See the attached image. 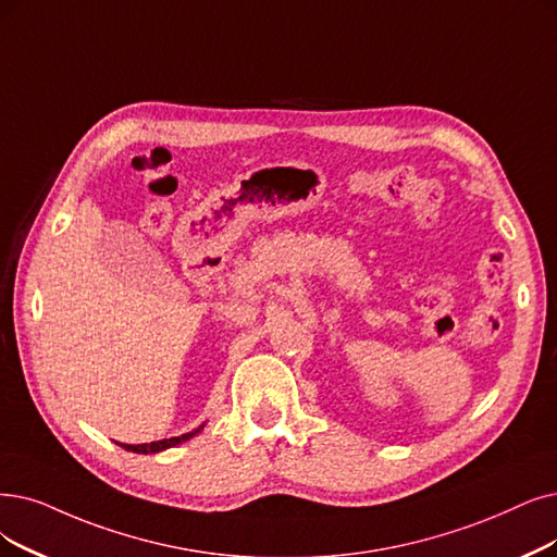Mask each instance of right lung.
I'll list each match as a JSON object with an SVG mask.
<instances>
[{"instance_id": "right-lung-1", "label": "right lung", "mask_w": 557, "mask_h": 557, "mask_svg": "<svg viewBox=\"0 0 557 557\" xmlns=\"http://www.w3.org/2000/svg\"><path fill=\"white\" fill-rule=\"evenodd\" d=\"M203 428V425H201ZM201 428L189 432V434H183V436H171V438H162V441H152V443H139V446H125V443H119V446H123L125 450H132V453H139V455H150V453H160V450H166V448H173L177 446V443L183 441H189L194 434L201 432Z\"/></svg>"}]
</instances>
